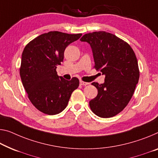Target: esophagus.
I'll use <instances>...</instances> for the list:
<instances>
[{
    "mask_svg": "<svg viewBox=\"0 0 158 158\" xmlns=\"http://www.w3.org/2000/svg\"><path fill=\"white\" fill-rule=\"evenodd\" d=\"M80 84H81V85H87L89 84V82H84V81H80Z\"/></svg>",
    "mask_w": 158,
    "mask_h": 158,
    "instance_id": "34e87169",
    "label": "esophagus"
}]
</instances>
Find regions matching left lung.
Here are the masks:
<instances>
[{"label": "left lung", "instance_id": "left-lung-1", "mask_svg": "<svg viewBox=\"0 0 158 158\" xmlns=\"http://www.w3.org/2000/svg\"><path fill=\"white\" fill-rule=\"evenodd\" d=\"M81 41L90 45L94 68L105 76L104 83H92L98 93L89 106L99 117H112L127 106L134 93L140 76L136 56L128 44L104 31L85 34Z\"/></svg>", "mask_w": 158, "mask_h": 158}]
</instances>
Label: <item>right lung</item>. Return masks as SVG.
<instances>
[{
  "label": "right lung",
  "instance_id": "obj_1",
  "mask_svg": "<svg viewBox=\"0 0 158 158\" xmlns=\"http://www.w3.org/2000/svg\"><path fill=\"white\" fill-rule=\"evenodd\" d=\"M81 36L49 31L34 39L24 48L20 69L22 82L31 102L46 114L61 112L79 86L77 77L67 81L58 76L56 70L64 60L65 48Z\"/></svg>",
  "mask_w": 158,
  "mask_h": 158
}]
</instances>
